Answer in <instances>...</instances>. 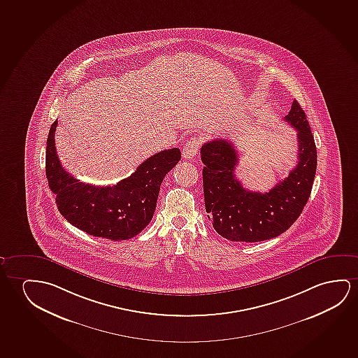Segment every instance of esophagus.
Wrapping results in <instances>:
<instances>
[{"instance_id":"34e87169","label":"esophagus","mask_w":358,"mask_h":358,"mask_svg":"<svg viewBox=\"0 0 358 358\" xmlns=\"http://www.w3.org/2000/svg\"><path fill=\"white\" fill-rule=\"evenodd\" d=\"M199 144H201L199 139L196 138V136H193L191 139L187 140L186 144H185L183 149H182V156H183V159L191 160L194 156L197 155Z\"/></svg>"}]
</instances>
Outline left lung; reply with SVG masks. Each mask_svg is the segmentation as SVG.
<instances>
[{
  "mask_svg": "<svg viewBox=\"0 0 358 358\" xmlns=\"http://www.w3.org/2000/svg\"><path fill=\"white\" fill-rule=\"evenodd\" d=\"M285 120L298 131V164L268 192L249 191L236 178L238 156L231 141L210 140L202 146L206 210L223 238L243 243L275 238L293 225L306 207L315 178V141L296 99Z\"/></svg>",
  "mask_w": 358,
  "mask_h": 358,
  "instance_id": "1",
  "label": "left lung"
}]
</instances>
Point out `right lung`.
Listing matches in <instances>:
<instances>
[{
  "mask_svg": "<svg viewBox=\"0 0 358 358\" xmlns=\"http://www.w3.org/2000/svg\"><path fill=\"white\" fill-rule=\"evenodd\" d=\"M55 120L47 140L45 173L57 196V209L73 227L113 241L134 238L155 212L160 186L167 172L181 159L177 148L160 151L138 166L136 171L113 186L80 182L64 170L55 149Z\"/></svg>",
  "mask_w": 358,
  "mask_h": 358,
  "instance_id": "add662e5",
  "label": "right lung"
}]
</instances>
